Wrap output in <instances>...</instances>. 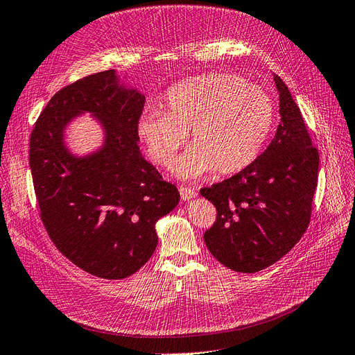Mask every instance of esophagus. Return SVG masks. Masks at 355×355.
Listing matches in <instances>:
<instances>
[{
  "instance_id": "obj_1",
  "label": "esophagus",
  "mask_w": 355,
  "mask_h": 355,
  "mask_svg": "<svg viewBox=\"0 0 355 355\" xmlns=\"http://www.w3.org/2000/svg\"><path fill=\"white\" fill-rule=\"evenodd\" d=\"M179 192H180V197L184 201H189V200L197 197V191L191 187H180Z\"/></svg>"
}]
</instances>
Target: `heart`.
I'll return each mask as SVG.
<instances>
[{
  "instance_id": "obj_1",
  "label": "heart",
  "mask_w": 355,
  "mask_h": 355,
  "mask_svg": "<svg viewBox=\"0 0 355 355\" xmlns=\"http://www.w3.org/2000/svg\"><path fill=\"white\" fill-rule=\"evenodd\" d=\"M274 124V105L259 85L231 73L189 78L166 93V111L149 110L137 120V136L155 164L168 168L187 144H194L175 167L182 179L214 170L232 175L261 154Z\"/></svg>"
}]
</instances>
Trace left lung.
I'll return each instance as SVG.
<instances>
[{
    "label": "left lung",
    "mask_w": 355,
    "mask_h": 355,
    "mask_svg": "<svg viewBox=\"0 0 355 355\" xmlns=\"http://www.w3.org/2000/svg\"><path fill=\"white\" fill-rule=\"evenodd\" d=\"M280 124L265 153L232 178L200 192L216 207L207 249L232 271L257 272L293 249L306 231L318 180V151L284 81Z\"/></svg>",
    "instance_id": "8db88e82"
}]
</instances>
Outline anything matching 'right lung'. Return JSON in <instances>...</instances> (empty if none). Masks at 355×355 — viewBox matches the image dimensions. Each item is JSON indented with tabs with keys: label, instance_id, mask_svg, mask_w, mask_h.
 <instances>
[{
	"label": "right lung",
	"instance_id": "right-lung-1",
	"mask_svg": "<svg viewBox=\"0 0 355 355\" xmlns=\"http://www.w3.org/2000/svg\"><path fill=\"white\" fill-rule=\"evenodd\" d=\"M145 96L120 83L114 69L59 90L31 133L29 166L42 223L63 256L85 272L121 280L153 256L155 223L180 200L139 149L137 120ZM89 112L104 128V145L72 155L64 130Z\"/></svg>",
	"mask_w": 355,
	"mask_h": 355
}]
</instances>
